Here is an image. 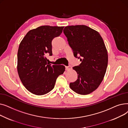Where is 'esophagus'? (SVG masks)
I'll use <instances>...</instances> for the list:
<instances>
[{
  "mask_svg": "<svg viewBox=\"0 0 128 128\" xmlns=\"http://www.w3.org/2000/svg\"><path fill=\"white\" fill-rule=\"evenodd\" d=\"M71 69V67L70 66H66L65 67V70H70Z\"/></svg>",
  "mask_w": 128,
  "mask_h": 128,
  "instance_id": "34e87169",
  "label": "esophagus"
}]
</instances>
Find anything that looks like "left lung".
Instances as JSON below:
<instances>
[{"instance_id":"left-lung-1","label":"left lung","mask_w":128,"mask_h":128,"mask_svg":"<svg viewBox=\"0 0 128 128\" xmlns=\"http://www.w3.org/2000/svg\"><path fill=\"white\" fill-rule=\"evenodd\" d=\"M64 34L76 58L82 63L72 68L78 79L70 84V89L82 95L95 91L103 81L108 64V53L99 32L84 25L66 26Z\"/></svg>"}]
</instances>
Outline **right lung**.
<instances>
[{
	"mask_svg": "<svg viewBox=\"0 0 128 128\" xmlns=\"http://www.w3.org/2000/svg\"><path fill=\"white\" fill-rule=\"evenodd\" d=\"M64 26L44 25L30 30L20 42L17 70L20 80L28 91L42 96L54 87L65 66L47 64L46 54L52 56V41L59 36Z\"/></svg>",
	"mask_w": 128,
	"mask_h": 128,
	"instance_id": "right-lung-1",
	"label": "right lung"
}]
</instances>
